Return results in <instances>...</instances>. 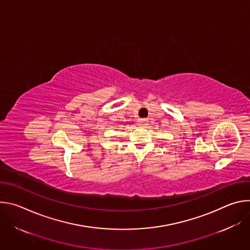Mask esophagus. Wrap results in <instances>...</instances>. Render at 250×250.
<instances>
[{"instance_id": "1", "label": "esophagus", "mask_w": 250, "mask_h": 250, "mask_svg": "<svg viewBox=\"0 0 250 250\" xmlns=\"http://www.w3.org/2000/svg\"><path fill=\"white\" fill-rule=\"evenodd\" d=\"M147 124H148V121L146 119H141L138 121V125H140V126H146V125H147Z\"/></svg>"}]
</instances>
